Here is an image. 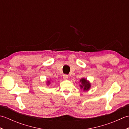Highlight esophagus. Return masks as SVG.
<instances>
[{
    "label": "esophagus",
    "instance_id": "esophagus-1",
    "mask_svg": "<svg viewBox=\"0 0 129 129\" xmlns=\"http://www.w3.org/2000/svg\"><path fill=\"white\" fill-rule=\"evenodd\" d=\"M62 78L63 79H65V80H67V79L68 78V75L67 74H64L62 76Z\"/></svg>",
    "mask_w": 129,
    "mask_h": 129
}]
</instances>
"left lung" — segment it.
Returning <instances> with one entry per match:
<instances>
[{
	"label": "left lung",
	"instance_id": "left-lung-1",
	"mask_svg": "<svg viewBox=\"0 0 129 129\" xmlns=\"http://www.w3.org/2000/svg\"><path fill=\"white\" fill-rule=\"evenodd\" d=\"M80 81L81 83V84L80 85L81 89H83L84 91L85 90V91L86 90H88L90 89V86H91V85H90L89 81H87L86 79L83 78L81 79Z\"/></svg>",
	"mask_w": 129,
	"mask_h": 129
}]
</instances>
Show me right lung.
Listing matches in <instances>:
<instances>
[{
	"label": "right lung",
	"mask_w": 129,
	"mask_h": 129,
	"mask_svg": "<svg viewBox=\"0 0 129 129\" xmlns=\"http://www.w3.org/2000/svg\"><path fill=\"white\" fill-rule=\"evenodd\" d=\"M48 84H49V83H50V82H49V81H48Z\"/></svg>",
	"instance_id": "add662e5"
}]
</instances>
